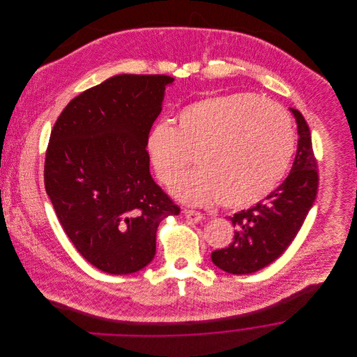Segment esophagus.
I'll use <instances>...</instances> for the list:
<instances>
[{"mask_svg": "<svg viewBox=\"0 0 357 357\" xmlns=\"http://www.w3.org/2000/svg\"><path fill=\"white\" fill-rule=\"evenodd\" d=\"M184 215L191 222H198V221H201L204 218L202 213H199L197 210H190V208H184Z\"/></svg>", "mask_w": 357, "mask_h": 357, "instance_id": "obj_1", "label": "esophagus"}]
</instances>
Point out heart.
Wrapping results in <instances>:
<instances>
[{
	"label": "heart",
	"instance_id": "heart-1",
	"mask_svg": "<svg viewBox=\"0 0 357 357\" xmlns=\"http://www.w3.org/2000/svg\"><path fill=\"white\" fill-rule=\"evenodd\" d=\"M296 130L278 102L252 93L211 95L183 107L176 126L156 122L146 150L158 178L170 185L192 162L173 194L190 204L221 202L229 208L264 199L284 176Z\"/></svg>",
	"mask_w": 357,
	"mask_h": 357
}]
</instances>
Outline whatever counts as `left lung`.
Listing matches in <instances>:
<instances>
[{"instance_id":"1","label":"left lung","mask_w":357,"mask_h":357,"mask_svg":"<svg viewBox=\"0 0 357 357\" xmlns=\"http://www.w3.org/2000/svg\"><path fill=\"white\" fill-rule=\"evenodd\" d=\"M291 112L300 136L291 172L266 198L229 217L236 228L234 242L211 253L214 265L228 273H253L278 259L297 236L316 199L319 173L309 126L298 109Z\"/></svg>"}]
</instances>
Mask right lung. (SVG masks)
<instances>
[{
  "label": "right lung",
  "instance_id": "right-lung-1",
  "mask_svg": "<svg viewBox=\"0 0 357 357\" xmlns=\"http://www.w3.org/2000/svg\"><path fill=\"white\" fill-rule=\"evenodd\" d=\"M167 75H115L66 105L52 129L44 181L78 253L111 275L153 261L156 229L180 207L155 184L146 137Z\"/></svg>",
  "mask_w": 357,
  "mask_h": 357
}]
</instances>
